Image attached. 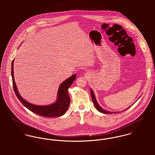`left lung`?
<instances>
[{
	"label": "left lung",
	"instance_id": "left-lung-1",
	"mask_svg": "<svg viewBox=\"0 0 155 155\" xmlns=\"http://www.w3.org/2000/svg\"><path fill=\"white\" fill-rule=\"evenodd\" d=\"M91 97H92V101L94 103V104L95 106V107H96L97 110L101 113H105V114H112V113H118L119 111H116V112H110V111H109L106 110L104 109H103V108H101L100 105L98 104V103H97V100H96V98L95 97V95H94V94L93 92V91L92 89H91ZM131 107V106H130ZM130 107H129L128 108H130ZM127 110V109H126Z\"/></svg>",
	"mask_w": 155,
	"mask_h": 155
}]
</instances>
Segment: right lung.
<instances>
[{"label":"right lung","mask_w":155,"mask_h":155,"mask_svg":"<svg viewBox=\"0 0 155 155\" xmlns=\"http://www.w3.org/2000/svg\"><path fill=\"white\" fill-rule=\"evenodd\" d=\"M14 60H13L12 62L11 68V75L12 78L13 88L17 97L21 101L22 104L29 110L45 117H58L63 115L67 110L70 102V97L68 93V89L76 79V74L68 78L62 84H60L57 94V100L54 103L47 106H37L26 101L20 95L14 80L13 68Z\"/></svg>","instance_id":"add662e5"}]
</instances>
